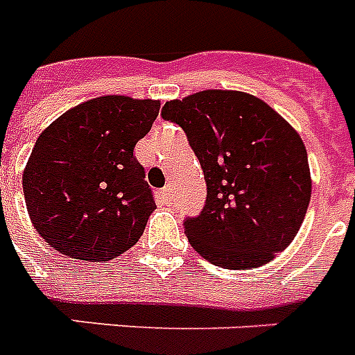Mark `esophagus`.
<instances>
[{"label":"esophagus","mask_w":355,"mask_h":355,"mask_svg":"<svg viewBox=\"0 0 355 355\" xmlns=\"http://www.w3.org/2000/svg\"><path fill=\"white\" fill-rule=\"evenodd\" d=\"M160 198H162L164 204H171L173 202V187L166 186L160 189Z\"/></svg>","instance_id":"34e87169"}]
</instances>
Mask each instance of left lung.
Here are the masks:
<instances>
[{"label":"left lung","mask_w":355,"mask_h":355,"mask_svg":"<svg viewBox=\"0 0 355 355\" xmlns=\"http://www.w3.org/2000/svg\"><path fill=\"white\" fill-rule=\"evenodd\" d=\"M200 162L206 204L184 220L195 252L226 270L272 261L297 235L312 178L297 131L268 103L239 91H202L162 107Z\"/></svg>","instance_id":"left-lung-1"}]
</instances>
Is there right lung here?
<instances>
[{
  "label": "right lung",
  "instance_id": "1",
  "mask_svg": "<svg viewBox=\"0 0 355 355\" xmlns=\"http://www.w3.org/2000/svg\"><path fill=\"white\" fill-rule=\"evenodd\" d=\"M158 109L157 100L94 98L40 135L23 171V193L49 246L98 262L138 243L157 206L132 151Z\"/></svg>",
  "mask_w": 355,
  "mask_h": 355
}]
</instances>
